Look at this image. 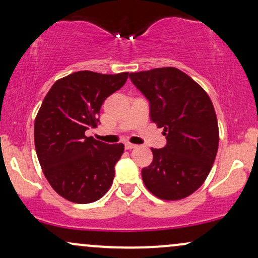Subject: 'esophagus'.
<instances>
[{"label": "esophagus", "instance_id": "1", "mask_svg": "<svg viewBox=\"0 0 258 258\" xmlns=\"http://www.w3.org/2000/svg\"><path fill=\"white\" fill-rule=\"evenodd\" d=\"M125 148H126L127 150H131V149H135L136 146H135V144H131V143H126L125 144Z\"/></svg>", "mask_w": 258, "mask_h": 258}]
</instances>
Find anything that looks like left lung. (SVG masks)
I'll return each mask as SVG.
<instances>
[{"instance_id":"8db88e82","label":"left lung","mask_w":258,"mask_h":258,"mask_svg":"<svg viewBox=\"0 0 258 258\" xmlns=\"http://www.w3.org/2000/svg\"><path fill=\"white\" fill-rule=\"evenodd\" d=\"M130 79L149 100L150 120L167 139L162 149L152 148V164L142 170L144 184L159 199H184L203 185L216 159L220 133L214 104L176 68L131 73Z\"/></svg>"}]
</instances>
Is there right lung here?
<instances>
[{
	"label": "right lung",
	"mask_w": 258,
	"mask_h": 258,
	"mask_svg": "<svg viewBox=\"0 0 258 258\" xmlns=\"http://www.w3.org/2000/svg\"><path fill=\"white\" fill-rule=\"evenodd\" d=\"M127 78L128 73H73L55 81L44 97L35 119V148L44 177L64 199L93 203L111 186L125 147L105 144L85 132L96 128L103 102Z\"/></svg>",
	"instance_id": "1"
}]
</instances>
